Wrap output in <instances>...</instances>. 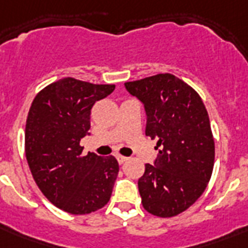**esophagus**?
Masks as SVG:
<instances>
[{"label":"esophagus","instance_id":"obj_1","mask_svg":"<svg viewBox=\"0 0 248 248\" xmlns=\"http://www.w3.org/2000/svg\"><path fill=\"white\" fill-rule=\"evenodd\" d=\"M127 157H122V155H117V161H118V163L120 165H122V163H124L126 161H127Z\"/></svg>","mask_w":248,"mask_h":248}]
</instances>
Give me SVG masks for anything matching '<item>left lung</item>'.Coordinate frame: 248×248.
<instances>
[{
  "label": "left lung",
  "instance_id": "8db88e82",
  "mask_svg": "<svg viewBox=\"0 0 248 248\" xmlns=\"http://www.w3.org/2000/svg\"><path fill=\"white\" fill-rule=\"evenodd\" d=\"M124 87L143 103L145 135L162 147L138 181L143 207L159 217L179 215L202 196L214 169L215 144L203 101L170 73Z\"/></svg>",
  "mask_w": 248,
  "mask_h": 248
}]
</instances>
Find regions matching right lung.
Listing matches in <instances>:
<instances>
[{
    "label": "right lung",
    "mask_w": 248,
    "mask_h": 248,
    "mask_svg": "<svg viewBox=\"0 0 248 248\" xmlns=\"http://www.w3.org/2000/svg\"><path fill=\"white\" fill-rule=\"evenodd\" d=\"M114 85L59 79L37 93L25 124V157L33 179L56 207L85 215L104 207L118 175L113 155H82L79 141L90 135V114Z\"/></svg>",
    "instance_id": "add662e5"
}]
</instances>
